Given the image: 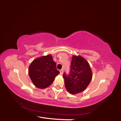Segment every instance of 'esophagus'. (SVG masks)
Segmentation results:
<instances>
[{
    "mask_svg": "<svg viewBox=\"0 0 121 121\" xmlns=\"http://www.w3.org/2000/svg\"><path fill=\"white\" fill-rule=\"evenodd\" d=\"M60 74L61 75H62L63 74V69H61V70H60Z\"/></svg>",
    "mask_w": 121,
    "mask_h": 121,
    "instance_id": "esophagus-1",
    "label": "esophagus"
}]
</instances>
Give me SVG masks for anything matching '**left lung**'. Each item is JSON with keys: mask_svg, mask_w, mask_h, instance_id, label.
Returning a JSON list of instances; mask_svg holds the SVG:
<instances>
[{"mask_svg": "<svg viewBox=\"0 0 121 121\" xmlns=\"http://www.w3.org/2000/svg\"><path fill=\"white\" fill-rule=\"evenodd\" d=\"M65 87L69 92L75 95L82 92L91 82V69L87 61L81 56H73L69 74L64 73Z\"/></svg>", "mask_w": 121, "mask_h": 121, "instance_id": "left-lung-1", "label": "left lung"}]
</instances>
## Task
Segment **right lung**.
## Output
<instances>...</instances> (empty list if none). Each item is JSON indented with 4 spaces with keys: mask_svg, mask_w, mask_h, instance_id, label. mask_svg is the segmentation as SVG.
<instances>
[{
    "mask_svg": "<svg viewBox=\"0 0 121 121\" xmlns=\"http://www.w3.org/2000/svg\"><path fill=\"white\" fill-rule=\"evenodd\" d=\"M60 73L51 55L34 60L29 67V75L34 84L39 89H45L54 81Z\"/></svg>",
    "mask_w": 121,
    "mask_h": 121,
    "instance_id": "1",
    "label": "right lung"
}]
</instances>
